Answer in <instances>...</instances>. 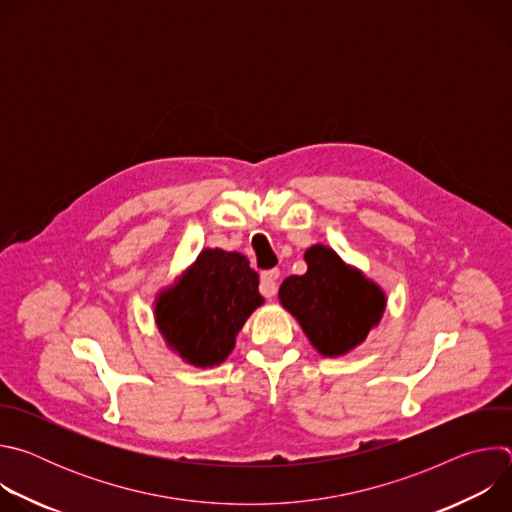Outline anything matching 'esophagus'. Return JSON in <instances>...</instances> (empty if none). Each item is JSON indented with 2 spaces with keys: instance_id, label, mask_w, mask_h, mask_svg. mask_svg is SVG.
<instances>
[{
  "instance_id": "1",
  "label": "esophagus",
  "mask_w": 512,
  "mask_h": 512,
  "mask_svg": "<svg viewBox=\"0 0 512 512\" xmlns=\"http://www.w3.org/2000/svg\"><path fill=\"white\" fill-rule=\"evenodd\" d=\"M277 279H279V269H271V271L261 273L259 291L263 294V298L271 300L277 294Z\"/></svg>"
}]
</instances>
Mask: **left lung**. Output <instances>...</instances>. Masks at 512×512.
<instances>
[{"label": "left lung", "mask_w": 512, "mask_h": 512, "mask_svg": "<svg viewBox=\"0 0 512 512\" xmlns=\"http://www.w3.org/2000/svg\"><path fill=\"white\" fill-rule=\"evenodd\" d=\"M304 259L308 271L281 283L279 302L322 356H344L379 326L385 291L326 245H312Z\"/></svg>", "instance_id": "1"}]
</instances>
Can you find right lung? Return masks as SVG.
Wrapping results in <instances>:
<instances>
[{
    "label": "right lung",
    "mask_w": 512,
    "mask_h": 512,
    "mask_svg": "<svg viewBox=\"0 0 512 512\" xmlns=\"http://www.w3.org/2000/svg\"><path fill=\"white\" fill-rule=\"evenodd\" d=\"M263 304L259 275L237 251L202 249L154 302L156 326L184 362L218 367L235 348L247 318Z\"/></svg>",
    "instance_id": "right-lung-1"
}]
</instances>
